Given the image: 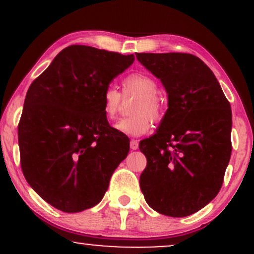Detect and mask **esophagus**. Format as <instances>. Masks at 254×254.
Wrapping results in <instances>:
<instances>
[{"label": "esophagus", "instance_id": "esophagus-1", "mask_svg": "<svg viewBox=\"0 0 254 254\" xmlns=\"http://www.w3.org/2000/svg\"><path fill=\"white\" fill-rule=\"evenodd\" d=\"M130 148H131V150L138 149V142H137L136 139H131V142H130Z\"/></svg>", "mask_w": 254, "mask_h": 254}]
</instances>
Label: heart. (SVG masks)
Here are the masks:
<instances>
[{"mask_svg": "<svg viewBox=\"0 0 254 254\" xmlns=\"http://www.w3.org/2000/svg\"><path fill=\"white\" fill-rule=\"evenodd\" d=\"M123 97H137L132 106V117L123 118L115 125L118 132L127 136H142L151 127V119L159 122L164 116V104L159 98V86L153 77L142 72L131 74L122 83ZM122 105V94L109 86L103 93V110L110 121L116 118Z\"/></svg>", "mask_w": 254, "mask_h": 254, "instance_id": "1", "label": "heart"}]
</instances>
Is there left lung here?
I'll list each match as a JSON object with an SVG mask.
<instances>
[{"label":"left lung","instance_id":"1","mask_svg":"<svg viewBox=\"0 0 254 254\" xmlns=\"http://www.w3.org/2000/svg\"><path fill=\"white\" fill-rule=\"evenodd\" d=\"M164 84L168 109L139 142L147 167L139 186L151 209L184 217L217 196L232 154V110L214 72L190 54H136Z\"/></svg>","mask_w":254,"mask_h":254}]
</instances>
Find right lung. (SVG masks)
<instances>
[{
	"mask_svg": "<svg viewBox=\"0 0 254 254\" xmlns=\"http://www.w3.org/2000/svg\"><path fill=\"white\" fill-rule=\"evenodd\" d=\"M133 61V55L71 45L28 88L17 127L22 173L58 210L97 205L129 153L127 136L105 117L103 93Z\"/></svg>",
	"mask_w": 254,
	"mask_h": 254,
	"instance_id": "right-lung-1",
	"label": "right lung"
}]
</instances>
